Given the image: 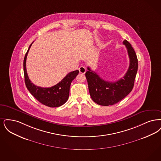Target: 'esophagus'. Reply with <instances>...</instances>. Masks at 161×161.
Wrapping results in <instances>:
<instances>
[{"instance_id": "34e87169", "label": "esophagus", "mask_w": 161, "mask_h": 161, "mask_svg": "<svg viewBox=\"0 0 161 161\" xmlns=\"http://www.w3.org/2000/svg\"><path fill=\"white\" fill-rule=\"evenodd\" d=\"M79 73H80L82 74H84L86 72V69L84 67V66H81L79 68Z\"/></svg>"}]
</instances>
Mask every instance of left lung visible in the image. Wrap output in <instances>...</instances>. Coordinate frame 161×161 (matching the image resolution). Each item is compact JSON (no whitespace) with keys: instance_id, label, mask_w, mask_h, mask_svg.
<instances>
[{"instance_id":"left-lung-1","label":"left lung","mask_w":161,"mask_h":161,"mask_svg":"<svg viewBox=\"0 0 161 161\" xmlns=\"http://www.w3.org/2000/svg\"><path fill=\"white\" fill-rule=\"evenodd\" d=\"M127 50L130 64L123 78L111 82L102 79L98 75L88 67L85 73L88 89L92 100L102 106H109L118 103L132 90L138 70V59L131 44L127 40L123 41Z\"/></svg>"}]
</instances>
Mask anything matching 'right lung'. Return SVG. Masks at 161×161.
I'll list each match as a JSON object with an SVG mask.
<instances>
[{
  "instance_id": "add662e5",
  "label": "right lung",
  "mask_w": 161,
  "mask_h": 161,
  "mask_svg": "<svg viewBox=\"0 0 161 161\" xmlns=\"http://www.w3.org/2000/svg\"><path fill=\"white\" fill-rule=\"evenodd\" d=\"M32 43L30 45L23 61L25 82L29 91L41 103L51 108L59 107L64 105L68 100L70 93V87L72 80L76 77L79 70L68 73L63 80L55 85L49 88H42L36 86L29 79L26 62L28 52Z\"/></svg>"
}]
</instances>
